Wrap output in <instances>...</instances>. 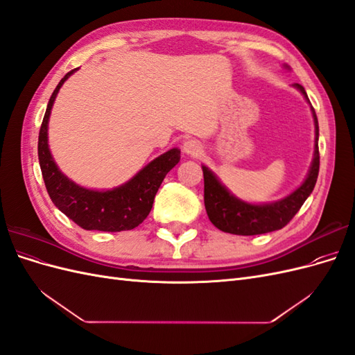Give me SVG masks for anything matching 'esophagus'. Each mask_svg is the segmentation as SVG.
I'll list each match as a JSON object with an SVG mask.
<instances>
[{
	"instance_id": "1",
	"label": "esophagus",
	"mask_w": 355,
	"mask_h": 355,
	"mask_svg": "<svg viewBox=\"0 0 355 355\" xmlns=\"http://www.w3.org/2000/svg\"><path fill=\"white\" fill-rule=\"evenodd\" d=\"M184 151L188 154V155H200L202 153V146L198 141H196V139H189V141H187L184 144Z\"/></svg>"
}]
</instances>
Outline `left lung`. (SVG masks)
<instances>
[{
	"label": "left lung",
	"mask_w": 355,
	"mask_h": 355,
	"mask_svg": "<svg viewBox=\"0 0 355 355\" xmlns=\"http://www.w3.org/2000/svg\"><path fill=\"white\" fill-rule=\"evenodd\" d=\"M287 68V67H286ZM295 87L302 93L306 101L308 96L300 84ZM309 102V101H308ZM311 112L314 116L315 125V149L314 158L311 163L308 176L292 194L268 204H249L240 198L234 197L231 192L220 184V180L214 176L211 170L202 166L204 176V206H206L207 216L210 222L218 230L235 235H257L282 230L293 219L295 214L302 207L305 200L313 192L320 170V154H318V120L313 106Z\"/></svg>",
	"instance_id": "8db88e82"
}]
</instances>
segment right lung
<instances>
[{
	"mask_svg": "<svg viewBox=\"0 0 355 355\" xmlns=\"http://www.w3.org/2000/svg\"><path fill=\"white\" fill-rule=\"evenodd\" d=\"M69 71L53 92L42 118L38 136V159L42 179L55 206L75 223L87 231L120 232L141 225L153 209L157 191L166 175L180 159L178 148L170 149L145 166L125 184L108 191L83 188L62 173L49 149V118L56 96L71 75Z\"/></svg>",
	"mask_w": 355,
	"mask_h": 355,
	"instance_id": "obj_1",
	"label": "right lung"
}]
</instances>
